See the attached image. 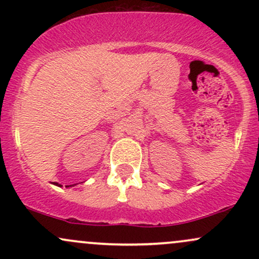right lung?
<instances>
[{
	"instance_id": "right-lung-1",
	"label": "right lung",
	"mask_w": 259,
	"mask_h": 259,
	"mask_svg": "<svg viewBox=\"0 0 259 259\" xmlns=\"http://www.w3.org/2000/svg\"><path fill=\"white\" fill-rule=\"evenodd\" d=\"M55 185H57V186H61V185H59L58 183H55ZM69 186H72V185H69ZM67 187H68V186H67Z\"/></svg>"
}]
</instances>
